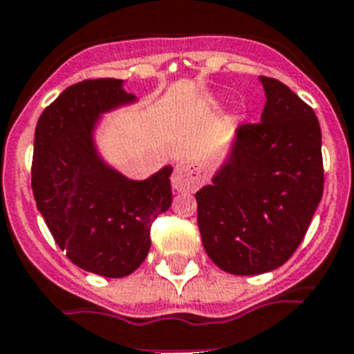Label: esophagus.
<instances>
[{
  "mask_svg": "<svg viewBox=\"0 0 354 354\" xmlns=\"http://www.w3.org/2000/svg\"><path fill=\"white\" fill-rule=\"evenodd\" d=\"M171 185L177 192H194L201 185L199 168L192 162H180L175 166Z\"/></svg>",
  "mask_w": 354,
  "mask_h": 354,
  "instance_id": "34e87169",
  "label": "esophagus"
}]
</instances>
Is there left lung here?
Wrapping results in <instances>:
<instances>
[{
	"label": "left lung",
	"mask_w": 354,
	"mask_h": 354,
	"mask_svg": "<svg viewBox=\"0 0 354 354\" xmlns=\"http://www.w3.org/2000/svg\"><path fill=\"white\" fill-rule=\"evenodd\" d=\"M261 122L241 124L212 185L195 194L206 254L225 272L281 267L304 241L324 195L322 129L313 107L261 76Z\"/></svg>",
	"instance_id": "obj_1"
}]
</instances>
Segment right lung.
Instances as JSON below:
<instances>
[{"instance_id": "obj_1", "label": "right lung", "mask_w": 354, "mask_h": 354, "mask_svg": "<svg viewBox=\"0 0 354 354\" xmlns=\"http://www.w3.org/2000/svg\"><path fill=\"white\" fill-rule=\"evenodd\" d=\"M135 100L117 78L67 87L36 124L34 201L58 247L87 272L124 278L149 252L151 223L171 205V166L131 180L102 162L93 128L102 113Z\"/></svg>"}]
</instances>
